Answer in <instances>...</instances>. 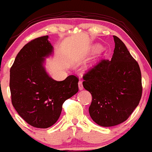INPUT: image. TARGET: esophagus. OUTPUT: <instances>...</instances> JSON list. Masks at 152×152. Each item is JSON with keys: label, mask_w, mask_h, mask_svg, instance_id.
<instances>
[{"label": "esophagus", "mask_w": 152, "mask_h": 152, "mask_svg": "<svg viewBox=\"0 0 152 152\" xmlns=\"http://www.w3.org/2000/svg\"><path fill=\"white\" fill-rule=\"evenodd\" d=\"M79 89L80 90H82L83 89H84V86H83L82 81H79Z\"/></svg>", "instance_id": "esophagus-1"}]
</instances>
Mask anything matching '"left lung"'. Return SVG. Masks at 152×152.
Returning <instances> with one entry per match:
<instances>
[{
  "label": "left lung",
  "instance_id": "left-lung-1",
  "mask_svg": "<svg viewBox=\"0 0 152 152\" xmlns=\"http://www.w3.org/2000/svg\"><path fill=\"white\" fill-rule=\"evenodd\" d=\"M110 61L103 59L83 76L84 88L91 93V119L103 127L126 121L142 95L141 73L137 61L118 37Z\"/></svg>",
  "mask_w": 152,
  "mask_h": 152
}]
</instances>
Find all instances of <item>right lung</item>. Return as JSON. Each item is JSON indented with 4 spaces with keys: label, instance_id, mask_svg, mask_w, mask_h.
Masks as SVG:
<instances>
[{
    "label": "right lung",
    "instance_id": "add662e5",
    "mask_svg": "<svg viewBox=\"0 0 152 152\" xmlns=\"http://www.w3.org/2000/svg\"><path fill=\"white\" fill-rule=\"evenodd\" d=\"M53 52L48 35L36 38L23 47L10 70L13 106L28 124L35 128H47L55 124L63 102L79 91L76 76L57 81L46 72L45 58Z\"/></svg>",
    "mask_w": 152,
    "mask_h": 152
}]
</instances>
